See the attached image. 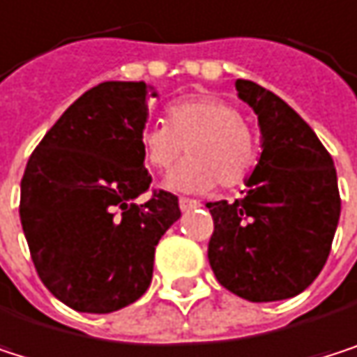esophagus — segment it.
<instances>
[{
	"mask_svg": "<svg viewBox=\"0 0 357 357\" xmlns=\"http://www.w3.org/2000/svg\"><path fill=\"white\" fill-rule=\"evenodd\" d=\"M201 207V203L199 201H192V199H180V209L184 211V213H188V211H192V209H199Z\"/></svg>",
	"mask_w": 357,
	"mask_h": 357,
	"instance_id": "esophagus-1",
	"label": "esophagus"
}]
</instances>
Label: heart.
Segmentation results:
<instances>
[{
	"instance_id": "obj_1",
	"label": "heart",
	"mask_w": 357,
	"mask_h": 357,
	"mask_svg": "<svg viewBox=\"0 0 357 357\" xmlns=\"http://www.w3.org/2000/svg\"><path fill=\"white\" fill-rule=\"evenodd\" d=\"M142 160L152 171L169 169L182 152L188 158L165 180L173 192H207L218 182L236 186L257 158L255 137L238 110L218 96H192L167 108L165 123L146 125L139 133Z\"/></svg>"
}]
</instances>
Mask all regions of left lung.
<instances>
[{
  "mask_svg": "<svg viewBox=\"0 0 357 357\" xmlns=\"http://www.w3.org/2000/svg\"><path fill=\"white\" fill-rule=\"evenodd\" d=\"M236 91L257 114L261 152L247 192L207 203L215 230L209 264L230 293L282 301L322 272L341 215L337 171L314 129L270 89L238 79Z\"/></svg>",
  "mask_w": 357,
  "mask_h": 357,
  "instance_id": "obj_1",
  "label": "left lung"
}]
</instances>
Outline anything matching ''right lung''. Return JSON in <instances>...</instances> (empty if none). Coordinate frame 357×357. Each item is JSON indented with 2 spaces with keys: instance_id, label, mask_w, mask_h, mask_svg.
Here are the masks:
<instances>
[{
  "instance_id": "right-lung-1",
  "label": "right lung",
  "mask_w": 357,
  "mask_h": 357,
  "mask_svg": "<svg viewBox=\"0 0 357 357\" xmlns=\"http://www.w3.org/2000/svg\"><path fill=\"white\" fill-rule=\"evenodd\" d=\"M144 81H106L75 100L31 154L20 182V222L47 291L83 314L137 301L152 280L154 249L182 218L177 197L154 192L139 133Z\"/></svg>"
}]
</instances>
